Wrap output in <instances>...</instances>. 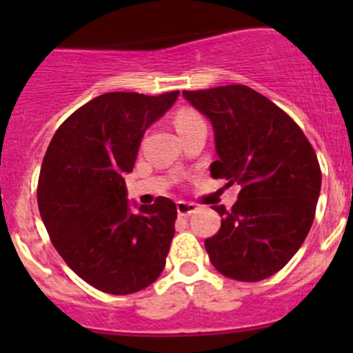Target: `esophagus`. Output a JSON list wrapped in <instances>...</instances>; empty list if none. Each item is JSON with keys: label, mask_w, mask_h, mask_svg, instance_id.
Listing matches in <instances>:
<instances>
[{"label": "esophagus", "mask_w": 353, "mask_h": 353, "mask_svg": "<svg viewBox=\"0 0 353 353\" xmlns=\"http://www.w3.org/2000/svg\"><path fill=\"white\" fill-rule=\"evenodd\" d=\"M176 208H177V213L183 216L193 215V213L198 212V206L194 205V203H188V201H177Z\"/></svg>", "instance_id": "obj_1"}]
</instances>
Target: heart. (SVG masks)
<instances>
[{
    "mask_svg": "<svg viewBox=\"0 0 353 353\" xmlns=\"http://www.w3.org/2000/svg\"><path fill=\"white\" fill-rule=\"evenodd\" d=\"M198 121H201V117H199L196 112H193V110H181L176 116V119H174V124H176L177 131H179L183 130V128L190 126V124L198 123Z\"/></svg>",
    "mask_w": 353,
    "mask_h": 353,
    "instance_id": "heart-1",
    "label": "heart"
}]
</instances>
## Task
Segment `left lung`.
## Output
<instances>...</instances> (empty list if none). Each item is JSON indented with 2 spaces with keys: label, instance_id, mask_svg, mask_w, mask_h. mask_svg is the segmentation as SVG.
I'll return each mask as SVG.
<instances>
[{
  "label": "left lung",
  "instance_id": "obj_1",
  "mask_svg": "<svg viewBox=\"0 0 353 353\" xmlns=\"http://www.w3.org/2000/svg\"><path fill=\"white\" fill-rule=\"evenodd\" d=\"M212 123L219 159L212 177L239 194L205 241L212 265L239 282L275 275L299 251L312 225L321 191L318 157L301 128L265 95L245 85L183 92Z\"/></svg>",
  "mask_w": 353,
  "mask_h": 353
}]
</instances>
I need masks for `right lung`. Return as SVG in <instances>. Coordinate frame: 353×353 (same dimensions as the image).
Instances as JSON below:
<instances>
[{
    "label": "right lung",
    "instance_id": "obj_1",
    "mask_svg": "<svg viewBox=\"0 0 353 353\" xmlns=\"http://www.w3.org/2000/svg\"><path fill=\"white\" fill-rule=\"evenodd\" d=\"M177 97V90L99 95L58 128L42 160L37 203L49 237L80 279L108 294L143 290L165 266L176 203H133L134 213L123 176L133 170L145 131Z\"/></svg>",
    "mask_w": 353,
    "mask_h": 353
}]
</instances>
